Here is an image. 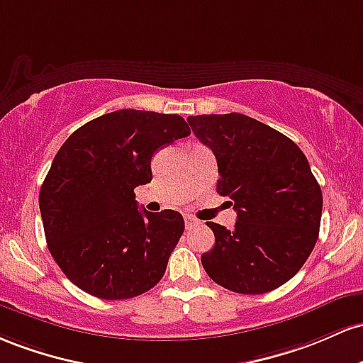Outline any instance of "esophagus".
Masks as SVG:
<instances>
[{
    "label": "esophagus",
    "mask_w": 363,
    "mask_h": 363,
    "mask_svg": "<svg viewBox=\"0 0 363 363\" xmlns=\"http://www.w3.org/2000/svg\"><path fill=\"white\" fill-rule=\"evenodd\" d=\"M199 226V221L195 218H190V216H185V228L186 230H192V228Z\"/></svg>",
    "instance_id": "1"
}]
</instances>
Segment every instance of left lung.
Wrapping results in <instances>:
<instances>
[{"mask_svg": "<svg viewBox=\"0 0 363 363\" xmlns=\"http://www.w3.org/2000/svg\"><path fill=\"white\" fill-rule=\"evenodd\" d=\"M218 161V194L231 199L235 230L207 223L213 250L202 266L243 295L279 288L308 259L319 236L323 192L305 154L278 130L240 113L186 118Z\"/></svg>", "mask_w": 363, "mask_h": 363, "instance_id": "8db88e82", "label": "left lung"}]
</instances>
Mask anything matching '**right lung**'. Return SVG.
I'll return each mask as SVG.
<instances>
[{"instance_id": "right-lung-1", "label": "right lung", "mask_w": 363, "mask_h": 363, "mask_svg": "<svg viewBox=\"0 0 363 363\" xmlns=\"http://www.w3.org/2000/svg\"><path fill=\"white\" fill-rule=\"evenodd\" d=\"M186 135L180 115L120 109L61 145L39 209L52 259L80 290L125 300L160 283L185 223L177 211H138L133 189L152 180V154Z\"/></svg>"}]
</instances>
